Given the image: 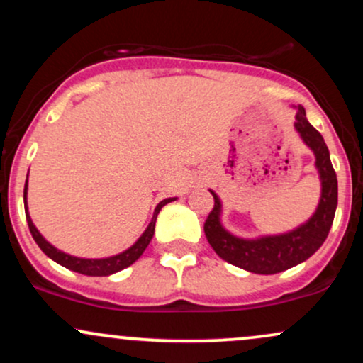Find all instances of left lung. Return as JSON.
Returning a JSON list of instances; mask_svg holds the SVG:
<instances>
[{"instance_id":"8db88e82","label":"left lung","mask_w":363,"mask_h":363,"mask_svg":"<svg viewBox=\"0 0 363 363\" xmlns=\"http://www.w3.org/2000/svg\"><path fill=\"white\" fill-rule=\"evenodd\" d=\"M295 129L303 143L315 157L320 181V198L318 208L307 222L294 230L277 235H259L256 239H242L227 230L222 225V201L218 194L210 189L215 198V206L205 222V235L213 251L222 259L257 274H274L301 264L324 244L335 220L338 205V179L333 169L329 150L324 138L306 118L302 106L295 107Z\"/></svg>"}]
</instances>
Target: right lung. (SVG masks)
Returning a JSON list of instances; mask_svg holds the SVG:
<instances>
[{
  "instance_id": "right-lung-1",
  "label": "right lung",
  "mask_w": 363,
  "mask_h": 363,
  "mask_svg": "<svg viewBox=\"0 0 363 363\" xmlns=\"http://www.w3.org/2000/svg\"><path fill=\"white\" fill-rule=\"evenodd\" d=\"M27 181H28V174H27ZM27 182H25V189H23V203L25 206H27ZM177 198H167V199H162L160 203H158L155 211H153V216H152V222L148 223V227L145 228L143 234L140 235V239L136 240L135 244L131 245V247H128L126 251L116 254V256H109V257H101V259H89V257H77V256H72V254L68 252H62L61 249L54 247L51 242H48V240L44 239L43 234H40L39 230H37V227L32 222L30 218V213H28V208H25V216H27V223H28V228H30V234L34 237V240L39 245L40 249H43V252L48 257H51L52 261H56L57 264L65 266V268L72 269V272H77V273H82V274H86V277H109V274H114L121 272V269L128 268V266H131L133 262H135L141 254L145 252V249L148 247L150 240H152L153 237V232H155V222H157V215L160 213V210L164 208L167 203H172L176 201Z\"/></svg>"
}]
</instances>
